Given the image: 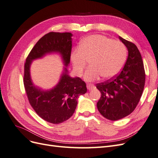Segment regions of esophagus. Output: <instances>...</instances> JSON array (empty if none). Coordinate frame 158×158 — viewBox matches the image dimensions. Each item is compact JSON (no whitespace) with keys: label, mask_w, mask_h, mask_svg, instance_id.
<instances>
[{"label":"esophagus","mask_w":158,"mask_h":158,"mask_svg":"<svg viewBox=\"0 0 158 158\" xmlns=\"http://www.w3.org/2000/svg\"><path fill=\"white\" fill-rule=\"evenodd\" d=\"M86 85H87V88H88L89 90L92 89H94V88H95L94 85L93 84H87Z\"/></svg>","instance_id":"obj_1"}]
</instances>
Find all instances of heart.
Masks as SVG:
<instances>
[{
    "instance_id": "1",
    "label": "heart",
    "mask_w": 158,
    "mask_h": 158,
    "mask_svg": "<svg viewBox=\"0 0 158 158\" xmlns=\"http://www.w3.org/2000/svg\"><path fill=\"white\" fill-rule=\"evenodd\" d=\"M127 49L118 41H113L102 35H91L80 41L78 49H74L70 54L73 69L78 76L90 60L91 68L84 75L88 82L98 80L102 76L111 79L117 76L125 63Z\"/></svg>"
}]
</instances>
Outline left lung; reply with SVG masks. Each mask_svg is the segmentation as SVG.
I'll return each instance as SVG.
<instances>
[{"instance_id":"8db88e82","label":"left lung","mask_w":158,"mask_h":158,"mask_svg":"<svg viewBox=\"0 0 158 158\" xmlns=\"http://www.w3.org/2000/svg\"><path fill=\"white\" fill-rule=\"evenodd\" d=\"M128 49L126 63L121 73L106 82L96 84L102 96L97 103L105 118L117 121L130 114L139 102L145 84V70L140 52L135 44L121 37Z\"/></svg>"}]
</instances>
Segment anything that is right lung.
Segmentation results:
<instances>
[{
    "mask_svg": "<svg viewBox=\"0 0 158 158\" xmlns=\"http://www.w3.org/2000/svg\"><path fill=\"white\" fill-rule=\"evenodd\" d=\"M71 33L49 32L37 42L30 51L24 64L23 84L29 102L33 110L44 120L52 124L63 123L75 111L79 95L86 93L84 81L72 78L68 74L72 50ZM59 53L65 66L59 83L49 90L35 87L30 76V66L33 60L42 58L47 54Z\"/></svg>",
    "mask_w": 158,
    "mask_h": 158,
    "instance_id": "obj_1",
    "label": "right lung"
}]
</instances>
